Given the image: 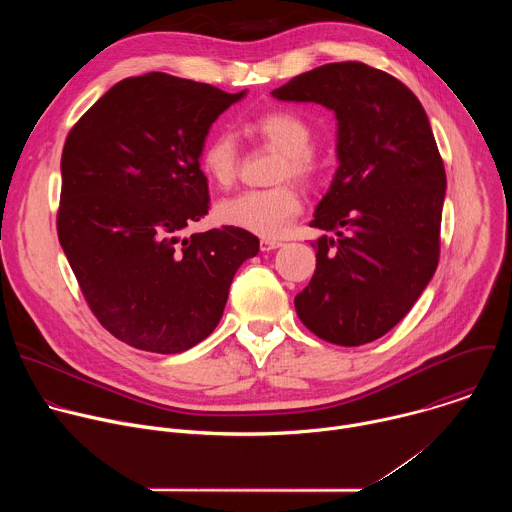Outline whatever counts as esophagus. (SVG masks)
Here are the masks:
<instances>
[{
	"instance_id": "esophagus-1",
	"label": "esophagus",
	"mask_w": 512,
	"mask_h": 512,
	"mask_svg": "<svg viewBox=\"0 0 512 512\" xmlns=\"http://www.w3.org/2000/svg\"><path fill=\"white\" fill-rule=\"evenodd\" d=\"M283 243L281 241H275V239H261L259 241V247L261 251H273V249H279Z\"/></svg>"
}]
</instances>
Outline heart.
<instances>
[{
    "label": "heart",
    "mask_w": 512,
    "mask_h": 512,
    "mask_svg": "<svg viewBox=\"0 0 512 512\" xmlns=\"http://www.w3.org/2000/svg\"><path fill=\"white\" fill-rule=\"evenodd\" d=\"M249 131L281 152L273 180L296 178L312 182L320 162L312 152L314 131L306 119L287 109H273L249 123ZM200 170L216 186L229 188L239 174V145L233 135L218 131L210 135L200 152ZM302 210V198L294 184H277L265 190H247L225 198L216 206L218 221L261 235H283Z\"/></svg>",
    "instance_id": "1"
}]
</instances>
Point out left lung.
<instances>
[{
	"label": "left lung",
	"instance_id": "1",
	"mask_svg": "<svg viewBox=\"0 0 512 512\" xmlns=\"http://www.w3.org/2000/svg\"><path fill=\"white\" fill-rule=\"evenodd\" d=\"M336 113L338 170L310 227L322 235L296 312L318 338L360 346L413 308L440 261L446 170L419 99L364 62H330L271 93Z\"/></svg>",
	"mask_w": 512,
	"mask_h": 512
}]
</instances>
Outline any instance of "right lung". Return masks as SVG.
<instances>
[{
	"instance_id": "add662e5",
	"label": "right lung",
	"mask_w": 512,
	"mask_h": 512,
	"mask_svg": "<svg viewBox=\"0 0 512 512\" xmlns=\"http://www.w3.org/2000/svg\"><path fill=\"white\" fill-rule=\"evenodd\" d=\"M243 95L148 72L111 87L64 141L58 241L91 312L133 348L176 354L204 340L259 251L237 227L180 239L208 214V129Z\"/></svg>"
}]
</instances>
